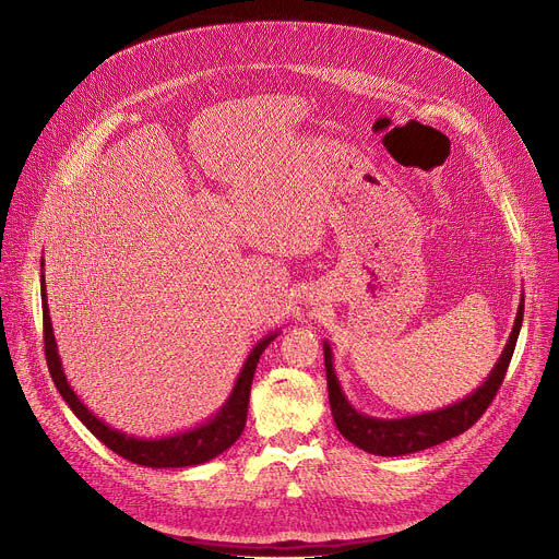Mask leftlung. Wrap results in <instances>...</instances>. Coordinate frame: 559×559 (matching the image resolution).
I'll return each mask as SVG.
<instances>
[{"mask_svg": "<svg viewBox=\"0 0 559 559\" xmlns=\"http://www.w3.org/2000/svg\"><path fill=\"white\" fill-rule=\"evenodd\" d=\"M522 317H524V299H520L509 344L504 346L487 381L476 392H472L467 399L454 405H448L436 412L407 416V418H374L357 412L348 403L346 394L342 392L337 374H334V368H332V350L328 342H323L328 399H330V409H332L334 423H337V429L344 433V438L357 444L359 450L374 456L414 454L467 431L487 412V407L491 405V401L496 399V392L504 381L507 368L515 350L518 334L522 328Z\"/></svg>", "mask_w": 559, "mask_h": 559, "instance_id": "obj_1", "label": "left lung"}]
</instances>
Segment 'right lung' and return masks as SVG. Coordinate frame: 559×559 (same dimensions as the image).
<instances>
[{"label": "right lung", "instance_id": "right-lung-1", "mask_svg": "<svg viewBox=\"0 0 559 559\" xmlns=\"http://www.w3.org/2000/svg\"><path fill=\"white\" fill-rule=\"evenodd\" d=\"M41 290H44V295H41L44 348H46V361H48L50 377H52L59 394L63 396V401L76 414V418L105 444V448H109L111 452L123 456L126 461H130L134 465L165 469V467L202 465V463L215 459L217 454L227 452L231 444L240 438V433L245 431V425H247L249 394H251V383H253L258 361H260L262 353L266 350V346L277 337V332H271V334H266L264 340L258 342V346L251 350L247 364L240 370V377L234 385L231 396L227 399L225 405L219 407V412L211 420H206L200 427H193L189 431L165 436V438H154V440L152 438L150 440L147 438H134V436H128L119 429H111L109 425H105L72 392L70 383L63 374L59 353H57V342H55V334H52V321H50V312H48L44 275H41Z\"/></svg>", "mask_w": 559, "mask_h": 559}]
</instances>
